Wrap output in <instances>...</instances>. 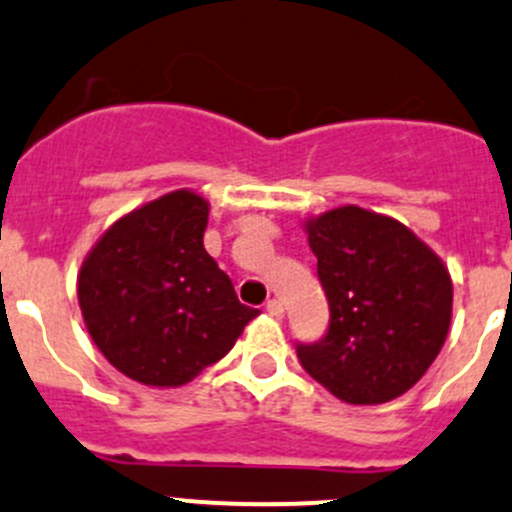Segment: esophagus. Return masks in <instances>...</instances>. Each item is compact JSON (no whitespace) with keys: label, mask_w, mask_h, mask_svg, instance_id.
<instances>
[{"label":"esophagus","mask_w":512,"mask_h":512,"mask_svg":"<svg viewBox=\"0 0 512 512\" xmlns=\"http://www.w3.org/2000/svg\"><path fill=\"white\" fill-rule=\"evenodd\" d=\"M265 309H267V314L275 319H282V314H285V307H282L280 299H270V302L265 304Z\"/></svg>","instance_id":"esophagus-1"}]
</instances>
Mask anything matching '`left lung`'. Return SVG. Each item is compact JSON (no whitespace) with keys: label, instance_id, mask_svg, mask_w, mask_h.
Returning a JSON list of instances; mask_svg holds the SVG:
<instances>
[{"label":"left lung","instance_id":"obj_1","mask_svg":"<svg viewBox=\"0 0 512 512\" xmlns=\"http://www.w3.org/2000/svg\"><path fill=\"white\" fill-rule=\"evenodd\" d=\"M329 302V329L297 344L314 381L356 406L406 394L451 327L453 285L441 257L389 215L344 205L304 223Z\"/></svg>","mask_w":512,"mask_h":512}]
</instances>
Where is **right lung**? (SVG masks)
Listing matches in <instances>:
<instances>
[{
    "label": "right lung",
    "instance_id": "1",
    "mask_svg": "<svg viewBox=\"0 0 512 512\" xmlns=\"http://www.w3.org/2000/svg\"><path fill=\"white\" fill-rule=\"evenodd\" d=\"M210 205L173 190L118 218L79 272V307L101 354L128 379L183 386L230 352L260 314L205 252Z\"/></svg>",
    "mask_w": 512,
    "mask_h": 512
}]
</instances>
